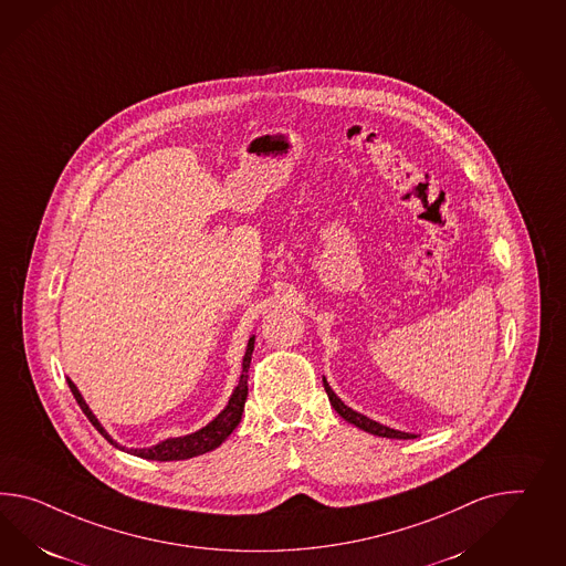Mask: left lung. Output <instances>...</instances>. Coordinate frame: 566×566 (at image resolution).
Segmentation results:
<instances>
[{
  "label": "left lung",
  "mask_w": 566,
  "mask_h": 566,
  "mask_svg": "<svg viewBox=\"0 0 566 566\" xmlns=\"http://www.w3.org/2000/svg\"><path fill=\"white\" fill-rule=\"evenodd\" d=\"M322 381H324V390L328 394V400H331V405L334 406V410H336L343 419L347 420V422H350V424L359 427V429L371 433V436L388 437V439H415V437H417L412 436V433H402V431H396V429H390V427H384V424H379L376 420L367 419V417H363L359 412H355L353 408H348V406L334 394L333 388L328 386L326 379H322Z\"/></svg>",
  "instance_id": "left-lung-1"
}]
</instances>
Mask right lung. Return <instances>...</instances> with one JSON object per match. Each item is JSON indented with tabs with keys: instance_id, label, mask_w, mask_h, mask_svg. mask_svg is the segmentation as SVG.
<instances>
[{
	"instance_id": "right-lung-1",
	"label": "right lung",
	"mask_w": 566,
	"mask_h": 566,
	"mask_svg": "<svg viewBox=\"0 0 566 566\" xmlns=\"http://www.w3.org/2000/svg\"><path fill=\"white\" fill-rule=\"evenodd\" d=\"M252 350H254V338L248 340L247 355H244V361H242V376H240V381H238V386H235V390H233L230 402H228V406H226V408L219 412L218 417L211 420L207 427H203V429L197 431V433H192V436L166 439V441H161V443L154 446V448L130 450V453L137 455V458L156 460V462H175V460H189V458H195V455H201V453H207V451L219 448L228 437L232 436L233 429H235V427L240 424V420H242V412H244V405H247L248 398V367H250V359H252ZM67 384H70L73 398L77 400V405L84 410L87 420L96 427V431H98L108 443H113L115 448H118L115 441L111 439V436L102 429L98 419L92 415V410L87 408L84 398H82V394L75 388V384H73L72 379H67ZM120 450H123V448H120Z\"/></svg>"
}]
</instances>
